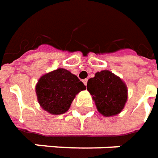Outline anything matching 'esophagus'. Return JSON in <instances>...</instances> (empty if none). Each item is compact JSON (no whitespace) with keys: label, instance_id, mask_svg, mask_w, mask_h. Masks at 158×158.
<instances>
[{"label":"esophagus","instance_id":"1","mask_svg":"<svg viewBox=\"0 0 158 158\" xmlns=\"http://www.w3.org/2000/svg\"><path fill=\"white\" fill-rule=\"evenodd\" d=\"M83 83H84V85L85 86H86V85L88 84V79H84V80H83Z\"/></svg>","mask_w":158,"mask_h":158}]
</instances>
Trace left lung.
Segmentation results:
<instances>
[{"label": "left lung", "mask_w": 158, "mask_h": 158, "mask_svg": "<svg viewBox=\"0 0 158 158\" xmlns=\"http://www.w3.org/2000/svg\"><path fill=\"white\" fill-rule=\"evenodd\" d=\"M87 89L97 110L105 117L117 115L127 102V88L120 77L109 70H101L88 81Z\"/></svg>", "instance_id": "left-lung-1"}]
</instances>
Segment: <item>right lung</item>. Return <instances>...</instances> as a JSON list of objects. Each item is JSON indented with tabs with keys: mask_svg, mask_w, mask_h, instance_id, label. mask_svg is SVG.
Returning a JSON list of instances; mask_svg holds the SVG:
<instances>
[{
	"mask_svg": "<svg viewBox=\"0 0 158 158\" xmlns=\"http://www.w3.org/2000/svg\"><path fill=\"white\" fill-rule=\"evenodd\" d=\"M85 89L86 86L76 75L63 68L43 75L35 86L40 106L52 115L66 112L76 95Z\"/></svg>",
	"mask_w": 158,
	"mask_h": 158,
	"instance_id": "right-lung-1",
	"label": "right lung"
}]
</instances>
